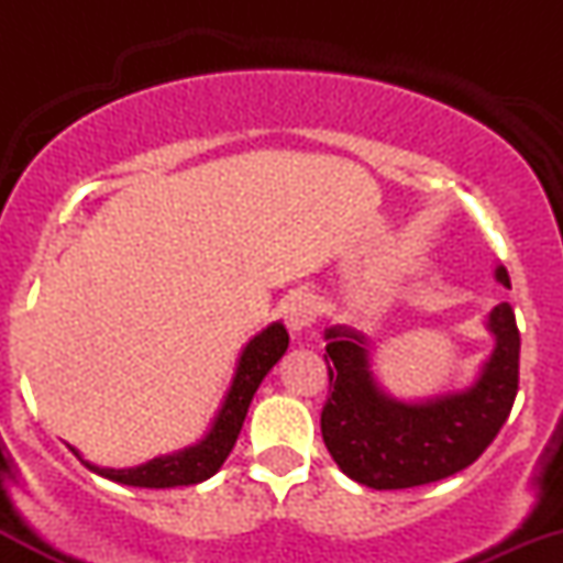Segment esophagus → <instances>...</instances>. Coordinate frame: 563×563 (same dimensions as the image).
I'll list each match as a JSON object with an SVG mask.
<instances>
[{
  "label": "esophagus",
  "mask_w": 563,
  "mask_h": 563,
  "mask_svg": "<svg viewBox=\"0 0 563 563\" xmlns=\"http://www.w3.org/2000/svg\"><path fill=\"white\" fill-rule=\"evenodd\" d=\"M318 312H320V307H318V301H314V296H309V294L290 296L286 303V325L290 328V333L299 335L307 331V328H312Z\"/></svg>",
  "instance_id": "1"
}]
</instances>
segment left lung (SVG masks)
Returning a JSON list of instances; mask_svg holds the SVG:
<instances>
[{
  "label": "left lung",
  "mask_w": 563,
  "mask_h": 563,
  "mask_svg": "<svg viewBox=\"0 0 563 563\" xmlns=\"http://www.w3.org/2000/svg\"><path fill=\"white\" fill-rule=\"evenodd\" d=\"M495 280L510 288L508 269ZM493 354L463 391L402 402L373 376L367 335L325 328L331 397L320 416L322 442L349 479L373 489L421 487L468 468L508 421L519 391V328L508 301L489 312Z\"/></svg>",
  "instance_id": "1"
}]
</instances>
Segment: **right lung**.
Masks as SVG:
<instances>
[{"label": "right lung", "mask_w": 563, "mask_h": 563, "mask_svg": "<svg viewBox=\"0 0 563 563\" xmlns=\"http://www.w3.org/2000/svg\"><path fill=\"white\" fill-rule=\"evenodd\" d=\"M288 349V331L283 328V322H273V325L264 328L262 333H256L249 344L243 346L241 357H238L235 376L228 394H224L222 407L211 421V429L206 431V437L192 448H185L172 455H158L153 461L142 463L134 468H100L95 463L84 461L79 450H74V455L95 474L106 476V479L129 484V487H147V489H166V487H187V484L206 482L209 476H214L222 463L228 461V455L235 448V439L241 434L245 412H249L251 399H254L256 389L273 371L277 360L286 354Z\"/></svg>", "instance_id": "add662e5"}]
</instances>
